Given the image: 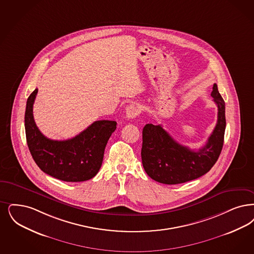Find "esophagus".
<instances>
[{
    "mask_svg": "<svg viewBox=\"0 0 254 254\" xmlns=\"http://www.w3.org/2000/svg\"><path fill=\"white\" fill-rule=\"evenodd\" d=\"M140 113H141V108H140V106H138L136 104L129 105L126 111V115L128 119L136 118Z\"/></svg>",
    "mask_w": 254,
    "mask_h": 254,
    "instance_id": "1",
    "label": "esophagus"
}]
</instances>
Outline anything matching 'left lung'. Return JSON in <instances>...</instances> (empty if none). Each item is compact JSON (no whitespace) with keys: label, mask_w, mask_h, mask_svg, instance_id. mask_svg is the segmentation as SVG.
<instances>
[{"label":"left lung","mask_w":254,"mask_h":254,"mask_svg":"<svg viewBox=\"0 0 254 254\" xmlns=\"http://www.w3.org/2000/svg\"><path fill=\"white\" fill-rule=\"evenodd\" d=\"M211 95L218 109L217 123L207 142L198 150H191L176 142L161 125L144 126L142 166L152 180L163 184L190 182L209 172L216 163L223 147L225 102L216 84H213Z\"/></svg>","instance_id":"1"}]
</instances>
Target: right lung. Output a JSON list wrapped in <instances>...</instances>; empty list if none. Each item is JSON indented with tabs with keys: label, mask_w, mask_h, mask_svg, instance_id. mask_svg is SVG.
Wrapping results in <instances>:
<instances>
[{
	"label": "right lung",
	"mask_w": 254,
	"mask_h": 254,
	"mask_svg": "<svg viewBox=\"0 0 254 254\" xmlns=\"http://www.w3.org/2000/svg\"><path fill=\"white\" fill-rule=\"evenodd\" d=\"M37 93L38 89L28 97L24 116L26 142L35 163L43 172L63 182L91 180L101 167L105 147L117 123L95 121L69 140L48 139L34 121L33 105Z\"/></svg>",
	"instance_id": "1"
}]
</instances>
